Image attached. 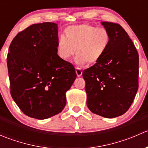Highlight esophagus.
I'll use <instances>...</instances> for the list:
<instances>
[{
  "instance_id": "1",
  "label": "esophagus",
  "mask_w": 148,
  "mask_h": 148,
  "mask_svg": "<svg viewBox=\"0 0 148 148\" xmlns=\"http://www.w3.org/2000/svg\"><path fill=\"white\" fill-rule=\"evenodd\" d=\"M76 73H77V77H81L82 75V71L81 68H79V67H76Z\"/></svg>"
}]
</instances>
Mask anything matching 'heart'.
Returning a JSON list of instances; mask_svg holds the SVG:
<instances>
[{
    "mask_svg": "<svg viewBox=\"0 0 148 148\" xmlns=\"http://www.w3.org/2000/svg\"><path fill=\"white\" fill-rule=\"evenodd\" d=\"M64 35L59 38L56 52L61 59L69 60L76 53L75 62L82 65L97 63L111 44V35L104 28L83 24L66 28Z\"/></svg>",
    "mask_w": 148,
    "mask_h": 148,
    "instance_id": "b5f03b06",
    "label": "heart"
}]
</instances>
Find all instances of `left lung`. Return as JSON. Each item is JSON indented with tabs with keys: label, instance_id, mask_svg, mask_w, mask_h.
I'll return each instance as SVG.
<instances>
[{
	"label": "left lung",
	"instance_id": "obj_1",
	"mask_svg": "<svg viewBox=\"0 0 148 148\" xmlns=\"http://www.w3.org/2000/svg\"><path fill=\"white\" fill-rule=\"evenodd\" d=\"M111 35V44L99 62L84 70L86 104L92 112L106 118L125 114L138 89L139 55L120 24L102 22Z\"/></svg>",
	"mask_w": 148,
	"mask_h": 148
}]
</instances>
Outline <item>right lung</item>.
<instances>
[{"label": "right lung", "mask_w": 148, "mask_h": 148, "mask_svg": "<svg viewBox=\"0 0 148 148\" xmlns=\"http://www.w3.org/2000/svg\"><path fill=\"white\" fill-rule=\"evenodd\" d=\"M58 39L57 24L45 22L19 32L9 46L10 95L30 117L44 120L61 112L77 77L74 66L58 56Z\"/></svg>", "instance_id": "obj_1"}]
</instances>
